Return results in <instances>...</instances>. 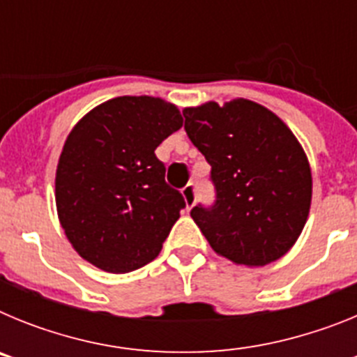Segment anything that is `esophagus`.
<instances>
[{"instance_id":"obj_1","label":"esophagus","mask_w":357,"mask_h":357,"mask_svg":"<svg viewBox=\"0 0 357 357\" xmlns=\"http://www.w3.org/2000/svg\"><path fill=\"white\" fill-rule=\"evenodd\" d=\"M182 197H184L185 202V209H191L197 202V189H195V184H188L184 189H182Z\"/></svg>"}]
</instances>
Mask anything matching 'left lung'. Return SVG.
Listing matches in <instances>:
<instances>
[{
	"mask_svg": "<svg viewBox=\"0 0 357 357\" xmlns=\"http://www.w3.org/2000/svg\"><path fill=\"white\" fill-rule=\"evenodd\" d=\"M182 114L216 189L214 206L191 209L211 248L245 266L280 259L311 207L313 178L301 143L279 116L245 98L188 107Z\"/></svg>",
	"mask_w": 357,
	"mask_h": 357,
	"instance_id": "left-lung-1",
	"label": "left lung"
}]
</instances>
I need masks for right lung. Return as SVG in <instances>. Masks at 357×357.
Wrapping results in <instances>:
<instances>
[{"mask_svg": "<svg viewBox=\"0 0 357 357\" xmlns=\"http://www.w3.org/2000/svg\"><path fill=\"white\" fill-rule=\"evenodd\" d=\"M182 121L160 98L118 96L68 135L56 166V213L73 248L103 272L128 273L155 259L185 207L155 155Z\"/></svg>", "mask_w": 357, "mask_h": 357, "instance_id": "right-lung-1", "label": "right lung"}]
</instances>
